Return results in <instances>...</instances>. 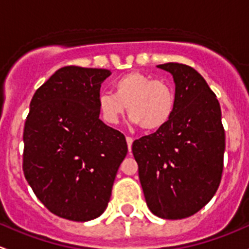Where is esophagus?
<instances>
[{"label":"esophagus","mask_w":249,"mask_h":249,"mask_svg":"<svg viewBox=\"0 0 249 249\" xmlns=\"http://www.w3.org/2000/svg\"><path fill=\"white\" fill-rule=\"evenodd\" d=\"M125 142H127V145H128V150H132V143H133V138L130 137H127L125 138Z\"/></svg>","instance_id":"1"}]
</instances>
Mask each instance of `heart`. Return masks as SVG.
<instances>
[{"instance_id": "heart-1", "label": "heart", "mask_w": 249, "mask_h": 249, "mask_svg": "<svg viewBox=\"0 0 249 249\" xmlns=\"http://www.w3.org/2000/svg\"><path fill=\"white\" fill-rule=\"evenodd\" d=\"M175 107V93L166 81L133 71L114 83V92H101L98 109L107 124H119L125 110L130 124L143 130H157L170 120Z\"/></svg>"}]
</instances>
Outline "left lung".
<instances>
[{"label":"left lung","instance_id":"left-lung-1","mask_svg":"<svg viewBox=\"0 0 249 249\" xmlns=\"http://www.w3.org/2000/svg\"><path fill=\"white\" fill-rule=\"evenodd\" d=\"M173 75L175 107L153 134L133 142L148 209L164 219L196 213L214 196L222 178L225 134L216 94L194 68L157 66Z\"/></svg>","mask_w":249,"mask_h":249}]
</instances>
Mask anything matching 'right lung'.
Returning a JSON list of instances; mask_svg holds the SVG:
<instances>
[{
    "label": "right lung",
    "instance_id": "right-lung-1",
    "mask_svg": "<svg viewBox=\"0 0 249 249\" xmlns=\"http://www.w3.org/2000/svg\"><path fill=\"white\" fill-rule=\"evenodd\" d=\"M107 69L67 66L33 94L24 129L25 178L37 198L61 218L87 222L106 211L124 135L99 119Z\"/></svg>",
    "mask_w": 249,
    "mask_h": 249
}]
</instances>
